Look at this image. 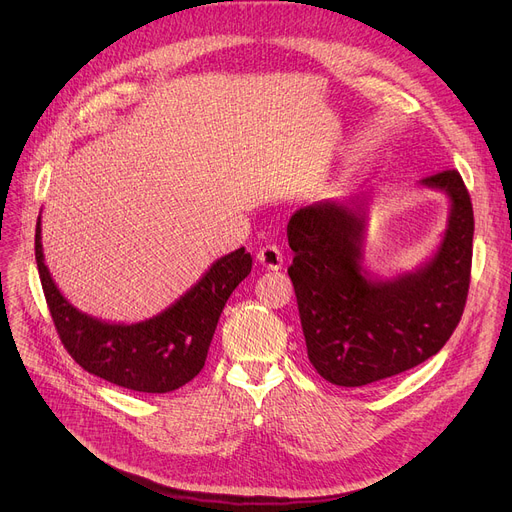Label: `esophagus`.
<instances>
[{
    "instance_id": "esophagus-1",
    "label": "esophagus",
    "mask_w": 512,
    "mask_h": 512,
    "mask_svg": "<svg viewBox=\"0 0 512 512\" xmlns=\"http://www.w3.org/2000/svg\"><path fill=\"white\" fill-rule=\"evenodd\" d=\"M257 261H259L261 267H265V270H272V272L282 270V263H284L282 253H280V249L276 245H267V247L259 249Z\"/></svg>"
}]
</instances>
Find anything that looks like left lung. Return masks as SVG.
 I'll use <instances>...</instances> for the list:
<instances>
[{"mask_svg":"<svg viewBox=\"0 0 512 512\" xmlns=\"http://www.w3.org/2000/svg\"><path fill=\"white\" fill-rule=\"evenodd\" d=\"M419 186L448 197L440 245L415 270L382 278L367 270V203L317 201L292 213L288 276L307 355L330 384L357 388L434 357L459 326L471 276L473 207L461 174L444 170Z\"/></svg>","mask_w":512,"mask_h":512,"instance_id":"8db88e82","label":"left lung"}]
</instances>
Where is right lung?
Returning <instances> with one entry per match:
<instances>
[{
	"label": "right lung",
	"mask_w": 512,
	"mask_h": 512,
	"mask_svg": "<svg viewBox=\"0 0 512 512\" xmlns=\"http://www.w3.org/2000/svg\"><path fill=\"white\" fill-rule=\"evenodd\" d=\"M35 259L53 324L70 357L105 382L147 394L178 390L203 369L220 313L253 265L251 253L240 247L215 259L207 272L161 313L122 324L76 309L60 292L45 265L41 215L35 232Z\"/></svg>",
	"instance_id": "1"
}]
</instances>
